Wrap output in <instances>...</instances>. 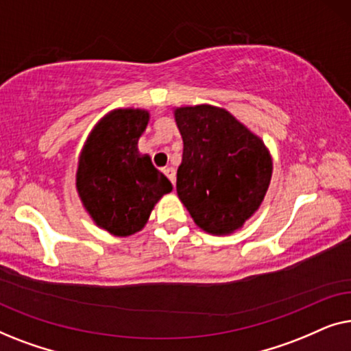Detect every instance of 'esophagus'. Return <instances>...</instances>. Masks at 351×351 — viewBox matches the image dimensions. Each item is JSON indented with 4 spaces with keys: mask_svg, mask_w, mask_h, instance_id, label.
<instances>
[{
    "mask_svg": "<svg viewBox=\"0 0 351 351\" xmlns=\"http://www.w3.org/2000/svg\"><path fill=\"white\" fill-rule=\"evenodd\" d=\"M162 172H165L167 179H169L172 184H174V182H176V171H174V167H165V169H162Z\"/></svg>",
    "mask_w": 351,
    "mask_h": 351,
    "instance_id": "1",
    "label": "esophagus"
}]
</instances>
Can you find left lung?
Instances as JSON below:
<instances>
[{
    "instance_id": "1",
    "label": "left lung",
    "mask_w": 351,
    "mask_h": 351,
    "mask_svg": "<svg viewBox=\"0 0 351 351\" xmlns=\"http://www.w3.org/2000/svg\"><path fill=\"white\" fill-rule=\"evenodd\" d=\"M184 141L177 195L209 234H232L257 213L270 186L273 160L257 134L225 108L174 107Z\"/></svg>"
}]
</instances>
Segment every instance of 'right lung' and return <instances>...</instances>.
<instances>
[{
	"instance_id": "1",
	"label": "right lung",
	"mask_w": 351,
	"mask_h": 351,
	"mask_svg": "<svg viewBox=\"0 0 351 351\" xmlns=\"http://www.w3.org/2000/svg\"><path fill=\"white\" fill-rule=\"evenodd\" d=\"M145 108H114L89 132L78 158L76 191L99 228L126 238L145 227L155 204L171 193L169 179L138 152Z\"/></svg>"
}]
</instances>
